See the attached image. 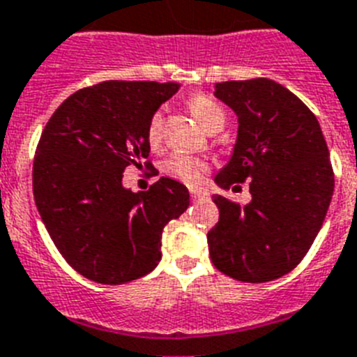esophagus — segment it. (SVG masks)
Listing matches in <instances>:
<instances>
[{"instance_id": "obj_1", "label": "esophagus", "mask_w": 357, "mask_h": 357, "mask_svg": "<svg viewBox=\"0 0 357 357\" xmlns=\"http://www.w3.org/2000/svg\"><path fill=\"white\" fill-rule=\"evenodd\" d=\"M206 195H208V193H206V191H202V190H191V199H193V200L204 199Z\"/></svg>"}]
</instances>
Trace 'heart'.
I'll return each mask as SVG.
<instances>
[{
    "mask_svg": "<svg viewBox=\"0 0 357 357\" xmlns=\"http://www.w3.org/2000/svg\"><path fill=\"white\" fill-rule=\"evenodd\" d=\"M188 107H190L191 114L195 116L197 122L206 131L217 132L225 128V109L220 107L208 94L199 93L190 96ZM162 126H164V119H162V114L157 111L149 119L146 128L147 144L151 147H158L162 144ZM162 172L185 185H199L202 182V178H204L206 173H208V164L204 160H200V158L188 157V155H172V157L164 160V164H162Z\"/></svg>",
    "mask_w": 357,
    "mask_h": 357,
    "instance_id": "heart-1",
    "label": "heart"
}]
</instances>
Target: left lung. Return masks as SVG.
<instances>
[{
    "mask_svg": "<svg viewBox=\"0 0 357 357\" xmlns=\"http://www.w3.org/2000/svg\"><path fill=\"white\" fill-rule=\"evenodd\" d=\"M215 96L238 119L234 155L215 182L241 190L248 181L252 200L213 197L211 263L237 281H273L301 263L323 226L334 193L331 153L316 114L273 79L222 82Z\"/></svg>",
    "mask_w": 357,
    "mask_h": 357,
    "instance_id": "1",
    "label": "left lung"
}]
</instances>
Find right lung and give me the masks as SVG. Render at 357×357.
<instances>
[{
    "label": "right lung",
    "instance_id": "add662e5",
    "mask_svg": "<svg viewBox=\"0 0 357 357\" xmlns=\"http://www.w3.org/2000/svg\"><path fill=\"white\" fill-rule=\"evenodd\" d=\"M178 84L102 82L76 91L41 132L32 167L40 217L61 257L84 278L123 284L160 261L162 229L190 206L181 182L122 185L128 166L149 167L147 122Z\"/></svg>",
    "mask_w": 357,
    "mask_h": 357
}]
</instances>
